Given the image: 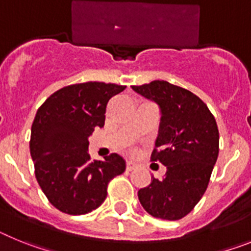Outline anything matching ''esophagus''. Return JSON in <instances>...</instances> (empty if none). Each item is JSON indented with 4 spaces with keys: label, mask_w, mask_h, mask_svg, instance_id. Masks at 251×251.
<instances>
[{
    "label": "esophagus",
    "mask_w": 251,
    "mask_h": 251,
    "mask_svg": "<svg viewBox=\"0 0 251 251\" xmlns=\"http://www.w3.org/2000/svg\"><path fill=\"white\" fill-rule=\"evenodd\" d=\"M134 168H135L134 163H132V162H126V171L130 172V171H132Z\"/></svg>",
    "instance_id": "obj_1"
}]
</instances>
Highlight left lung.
Instances as JSON below:
<instances>
[{
    "instance_id": "1",
    "label": "left lung",
    "mask_w": 251,
    "mask_h": 251,
    "mask_svg": "<svg viewBox=\"0 0 251 251\" xmlns=\"http://www.w3.org/2000/svg\"><path fill=\"white\" fill-rule=\"evenodd\" d=\"M132 89L160 107L162 123L150 160L167 167L164 177H152L149 186L139 189V201L151 216L180 220L204 195L216 164V120L195 93L167 80H152Z\"/></svg>"
}]
</instances>
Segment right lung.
I'll return each instance as SVG.
<instances>
[{"label":"right lung","instance_id":"obj_1","mask_svg":"<svg viewBox=\"0 0 251 251\" xmlns=\"http://www.w3.org/2000/svg\"><path fill=\"white\" fill-rule=\"evenodd\" d=\"M126 86L86 82L63 87L39 107L30 136V154L41 191L55 208L84 215L101 206L111 179L125 172L116 152L92 160L88 136L103 127L107 103Z\"/></svg>","mask_w":251,"mask_h":251}]
</instances>
